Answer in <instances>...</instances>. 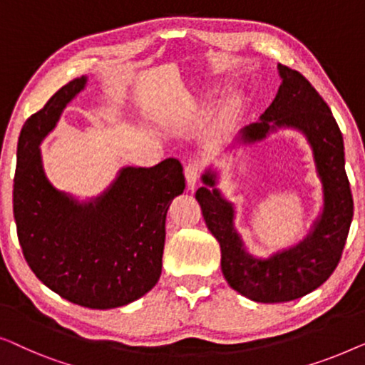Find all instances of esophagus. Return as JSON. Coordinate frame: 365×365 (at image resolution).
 <instances>
[{
  "mask_svg": "<svg viewBox=\"0 0 365 365\" xmlns=\"http://www.w3.org/2000/svg\"><path fill=\"white\" fill-rule=\"evenodd\" d=\"M200 170H202V167H200L198 162H188L187 167H185V178H187L188 190H193L195 185H197L198 177H200Z\"/></svg>",
  "mask_w": 365,
  "mask_h": 365,
  "instance_id": "1",
  "label": "esophagus"
}]
</instances>
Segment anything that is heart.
<instances>
[{
    "label": "heart",
    "instance_id": "obj_1",
    "mask_svg": "<svg viewBox=\"0 0 365 365\" xmlns=\"http://www.w3.org/2000/svg\"><path fill=\"white\" fill-rule=\"evenodd\" d=\"M236 109V99H232L225 107V114H232V112Z\"/></svg>",
    "mask_w": 365,
    "mask_h": 365
}]
</instances>
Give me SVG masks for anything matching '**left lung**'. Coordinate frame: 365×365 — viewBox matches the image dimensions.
Here are the masks:
<instances>
[{"instance_id":"left-lung-1","label":"left lung","mask_w":365,"mask_h":365,"mask_svg":"<svg viewBox=\"0 0 365 365\" xmlns=\"http://www.w3.org/2000/svg\"><path fill=\"white\" fill-rule=\"evenodd\" d=\"M278 74L281 84L274 101L258 122L240 130L227 152L256 145L281 130L301 133L311 148L322 197L309 232L294 245L261 258L246 248L236 230V205L218 188L222 170L215 163L205 168L203 187L195 195L205 223L220 243L225 279L256 302L292 301L319 287L336 269L352 222L344 140L329 106L297 71L278 64Z\"/></svg>"}]
</instances>
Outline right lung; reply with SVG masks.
<instances>
[{"label": "right lung", "mask_w": 365, "mask_h": 365, "mask_svg": "<svg viewBox=\"0 0 365 365\" xmlns=\"http://www.w3.org/2000/svg\"><path fill=\"white\" fill-rule=\"evenodd\" d=\"M71 81L24 122L18 140L13 212L19 245L39 281L74 304L112 309L137 301L162 273L168 205L183 193L182 163L122 167L96 197L56 188L44 172L41 143L86 89Z\"/></svg>", "instance_id": "add662e5"}]
</instances>
